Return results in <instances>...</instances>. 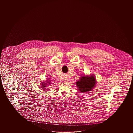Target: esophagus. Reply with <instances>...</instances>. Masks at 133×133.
Here are the masks:
<instances>
[{"mask_svg": "<svg viewBox=\"0 0 133 133\" xmlns=\"http://www.w3.org/2000/svg\"><path fill=\"white\" fill-rule=\"evenodd\" d=\"M64 81H65V82H67L68 81V79L67 78H64Z\"/></svg>", "mask_w": 133, "mask_h": 133, "instance_id": "1", "label": "esophagus"}]
</instances>
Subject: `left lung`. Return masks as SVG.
<instances>
[{
	"label": "left lung",
	"instance_id": "1",
	"mask_svg": "<svg viewBox=\"0 0 133 133\" xmlns=\"http://www.w3.org/2000/svg\"><path fill=\"white\" fill-rule=\"evenodd\" d=\"M76 83L79 90L84 93L92 90L95 87L96 81L94 76H83Z\"/></svg>",
	"mask_w": 133,
	"mask_h": 133
}]
</instances>
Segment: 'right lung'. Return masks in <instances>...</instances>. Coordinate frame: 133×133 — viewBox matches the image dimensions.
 <instances>
[{
	"instance_id": "obj_1",
	"label": "right lung",
	"mask_w": 133,
	"mask_h": 133,
	"mask_svg": "<svg viewBox=\"0 0 133 133\" xmlns=\"http://www.w3.org/2000/svg\"><path fill=\"white\" fill-rule=\"evenodd\" d=\"M45 82L47 83V82ZM47 83L48 84V83H49V84H50L49 82H48ZM42 86H42V88H45L44 87H46V85H47L48 84H47V83H42Z\"/></svg>"
}]
</instances>
